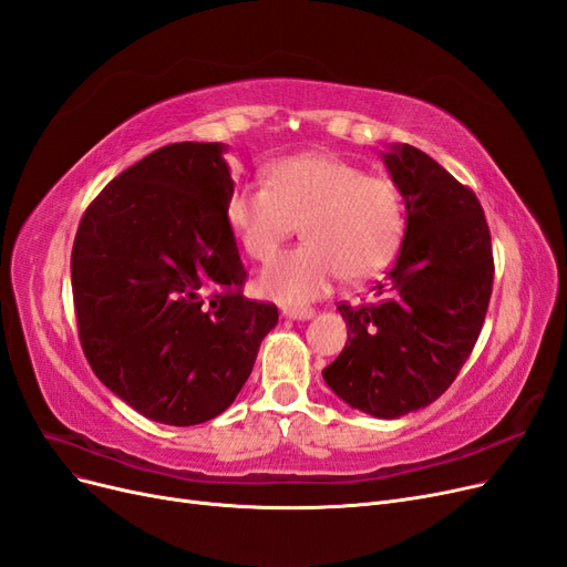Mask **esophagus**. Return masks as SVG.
Here are the masks:
<instances>
[{
  "label": "esophagus",
  "mask_w": 567,
  "mask_h": 567,
  "mask_svg": "<svg viewBox=\"0 0 567 567\" xmlns=\"http://www.w3.org/2000/svg\"><path fill=\"white\" fill-rule=\"evenodd\" d=\"M282 315L287 319H299V322H306V319L315 317V310L312 308H285Z\"/></svg>",
  "instance_id": "1"
}]
</instances>
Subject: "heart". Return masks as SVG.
Segmentation results:
<instances>
[{
  "label": "heart",
  "instance_id": "obj_1",
  "mask_svg": "<svg viewBox=\"0 0 567 567\" xmlns=\"http://www.w3.org/2000/svg\"><path fill=\"white\" fill-rule=\"evenodd\" d=\"M227 219L240 248L261 261L297 231L299 248L270 259L257 278L261 297L303 306L333 282H361L396 255L405 229L403 194L384 176H365L348 159L324 153L287 157L268 171V185L231 192Z\"/></svg>",
  "mask_w": 567,
  "mask_h": 567
}]
</instances>
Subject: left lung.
Returning <instances> with one entry per match:
<instances>
[{
  "mask_svg": "<svg viewBox=\"0 0 567 567\" xmlns=\"http://www.w3.org/2000/svg\"><path fill=\"white\" fill-rule=\"evenodd\" d=\"M382 162L408 213L401 252L371 289V303L338 306L350 344L322 375L350 408L399 420L442 396L471 357L494 252L473 189L408 143L389 145Z\"/></svg>",
  "mask_w": 567,
  "mask_h": 567,
  "instance_id": "left-lung-1",
  "label": "left lung"
}]
</instances>
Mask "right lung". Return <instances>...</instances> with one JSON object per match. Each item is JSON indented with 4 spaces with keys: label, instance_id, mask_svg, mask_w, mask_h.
<instances>
[{
    "label": "right lung",
    "instance_id": "1",
    "mask_svg": "<svg viewBox=\"0 0 567 567\" xmlns=\"http://www.w3.org/2000/svg\"><path fill=\"white\" fill-rule=\"evenodd\" d=\"M225 143H171L87 206L71 250L83 352L117 399L168 426L223 414L278 308L245 299Z\"/></svg>",
    "mask_w": 567,
    "mask_h": 567
}]
</instances>
